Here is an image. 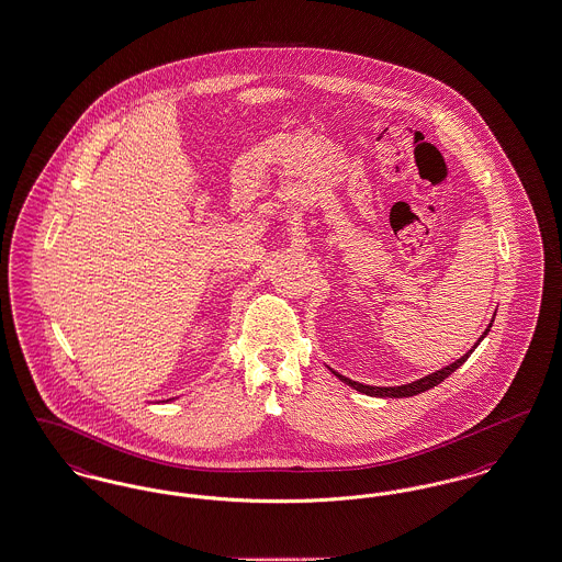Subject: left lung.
<instances>
[{"label":"left lung","mask_w":562,"mask_h":562,"mask_svg":"<svg viewBox=\"0 0 562 562\" xmlns=\"http://www.w3.org/2000/svg\"><path fill=\"white\" fill-rule=\"evenodd\" d=\"M493 321L495 318H491L488 322V326L484 328V333L481 335V339L474 344V348L470 349V351H465L459 360H454L453 364H449V367H445V369H440V371H436V373L426 374V376H422V379H417V381H411V383H404V385H392V387H376V385H364V383H358V381H351L349 376H344L341 373H337V371H333L330 367V373L335 374L337 379H341L346 385L349 387H353L356 392H360V394H367V396H374V398H408V396H417V394H422V392H428L431 387H436L438 383H442L449 374H453L468 358H470V353L474 351V349L479 348V344H481L482 339L488 335V330H491V326H493Z\"/></svg>","instance_id":"left-lung-1"}]
</instances>
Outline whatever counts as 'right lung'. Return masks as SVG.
I'll use <instances>...</instances> for the list:
<instances>
[{
    "label": "right lung",
    "mask_w": 562,
    "mask_h": 562,
    "mask_svg": "<svg viewBox=\"0 0 562 562\" xmlns=\"http://www.w3.org/2000/svg\"><path fill=\"white\" fill-rule=\"evenodd\" d=\"M170 401H172V398H170Z\"/></svg>",
    "instance_id": "obj_1"
}]
</instances>
